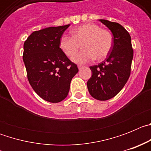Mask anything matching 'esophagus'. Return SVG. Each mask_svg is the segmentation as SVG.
<instances>
[{
	"label": "esophagus",
	"mask_w": 151,
	"mask_h": 151,
	"mask_svg": "<svg viewBox=\"0 0 151 151\" xmlns=\"http://www.w3.org/2000/svg\"><path fill=\"white\" fill-rule=\"evenodd\" d=\"M84 66H84V65H81V64H79V65H78V69H82V68H83L84 67Z\"/></svg>",
	"instance_id": "obj_1"
}]
</instances>
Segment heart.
<instances>
[{
    "mask_svg": "<svg viewBox=\"0 0 151 151\" xmlns=\"http://www.w3.org/2000/svg\"><path fill=\"white\" fill-rule=\"evenodd\" d=\"M71 36L63 35L60 40V48L67 57H72L80 48L84 49L73 57L75 63H83L94 60H102L110 53L113 38L111 33L102 29L98 25L87 23L77 26L72 30Z\"/></svg>",
    "mask_w": 151,
    "mask_h": 151,
    "instance_id": "b5f03b06",
    "label": "heart"
}]
</instances>
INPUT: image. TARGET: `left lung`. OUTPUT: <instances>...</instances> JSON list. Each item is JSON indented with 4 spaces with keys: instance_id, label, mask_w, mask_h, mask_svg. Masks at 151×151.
Listing matches in <instances>:
<instances>
[{
    "instance_id": "left-lung-1",
    "label": "left lung",
    "mask_w": 151,
    "mask_h": 151,
    "mask_svg": "<svg viewBox=\"0 0 151 151\" xmlns=\"http://www.w3.org/2000/svg\"><path fill=\"white\" fill-rule=\"evenodd\" d=\"M100 21L113 33V45L104 61L90 66L92 76L87 86L94 98L107 101L122 90L130 76L133 49L130 35L123 26L106 19Z\"/></svg>"
}]
</instances>
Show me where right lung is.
<instances>
[{
    "label": "right lung",
    "mask_w": 151,
    "mask_h": 151,
    "mask_svg": "<svg viewBox=\"0 0 151 151\" xmlns=\"http://www.w3.org/2000/svg\"><path fill=\"white\" fill-rule=\"evenodd\" d=\"M69 25L35 31L24 42L22 58L33 90L45 101L58 103L67 97L77 65L60 50V40Z\"/></svg>",
    "instance_id": "right-lung-1"
}]
</instances>
